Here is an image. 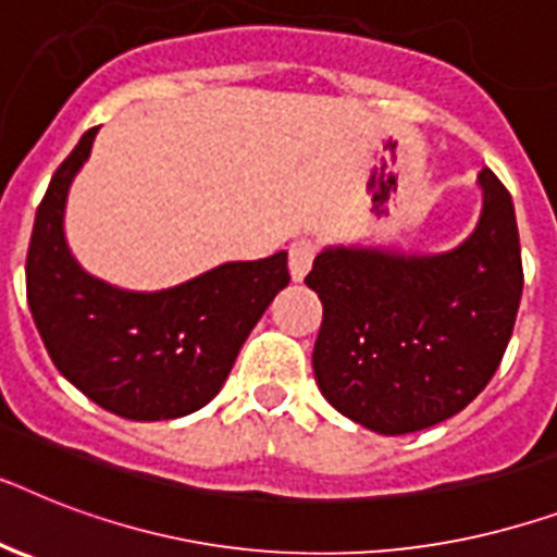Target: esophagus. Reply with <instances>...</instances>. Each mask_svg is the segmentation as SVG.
I'll return each mask as SVG.
<instances>
[{
	"instance_id": "esophagus-1",
	"label": "esophagus",
	"mask_w": 557,
	"mask_h": 557,
	"mask_svg": "<svg viewBox=\"0 0 557 557\" xmlns=\"http://www.w3.org/2000/svg\"><path fill=\"white\" fill-rule=\"evenodd\" d=\"M314 255H318V246L311 239H294L292 248H288V271H292V280H302L309 274L311 263H314Z\"/></svg>"
}]
</instances>
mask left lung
Wrapping results in <instances>:
<instances>
[{
    "instance_id": "1",
    "label": "left lung",
    "mask_w": 557,
    "mask_h": 557,
    "mask_svg": "<svg viewBox=\"0 0 557 557\" xmlns=\"http://www.w3.org/2000/svg\"><path fill=\"white\" fill-rule=\"evenodd\" d=\"M481 220L458 248L404 255L334 246L306 286L323 302L314 381L334 409L381 435H409L467 409L498 372L523 292L509 191L478 176Z\"/></svg>"
}]
</instances>
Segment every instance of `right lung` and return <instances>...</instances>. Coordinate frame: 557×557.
I'll use <instances>...</instances> for the list:
<instances>
[{
	"label": "right lung",
	"instance_id": "obj_1",
	"mask_svg": "<svg viewBox=\"0 0 557 557\" xmlns=\"http://www.w3.org/2000/svg\"><path fill=\"white\" fill-rule=\"evenodd\" d=\"M97 131H85L36 208L25 263L30 314L53 366L94 404L128 420L183 418L214 400L257 320L288 286L286 251L223 263L162 292L90 277L62 220Z\"/></svg>",
	"mask_w": 557,
	"mask_h": 557
}]
</instances>
